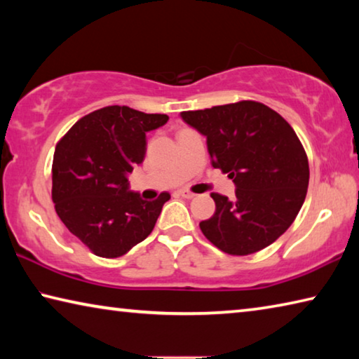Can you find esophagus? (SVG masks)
<instances>
[{
  "mask_svg": "<svg viewBox=\"0 0 359 359\" xmlns=\"http://www.w3.org/2000/svg\"><path fill=\"white\" fill-rule=\"evenodd\" d=\"M177 194H179V196H182V198H187V199H191V198L196 196V194H194L193 191H190V190H185V188H184V190H179V191H177Z\"/></svg>",
  "mask_w": 359,
  "mask_h": 359,
  "instance_id": "1",
  "label": "esophagus"
}]
</instances>
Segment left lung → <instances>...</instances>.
Listing matches in <instances>:
<instances>
[{
  "mask_svg": "<svg viewBox=\"0 0 359 359\" xmlns=\"http://www.w3.org/2000/svg\"><path fill=\"white\" fill-rule=\"evenodd\" d=\"M180 115L208 137L212 166L236 184L233 199L210 194L215 214L199 223L203 234L233 257L276 242L294 222L309 187V160L291 125L250 100Z\"/></svg>",
  "mask_w": 359,
  "mask_h": 359,
  "instance_id": "8db88e82",
  "label": "left lung"
}]
</instances>
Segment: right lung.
I'll return each instance as SVG.
<instances>
[{
	"instance_id": "1",
	"label": "right lung",
	"mask_w": 359,
	"mask_h": 359,
	"mask_svg": "<svg viewBox=\"0 0 359 359\" xmlns=\"http://www.w3.org/2000/svg\"><path fill=\"white\" fill-rule=\"evenodd\" d=\"M169 120L128 106H107L85 115L60 139L52 165L55 212L96 257L117 258L154 229L163 205L161 193L144 201L128 191L126 174L145 156V133Z\"/></svg>"
}]
</instances>
